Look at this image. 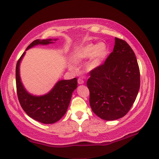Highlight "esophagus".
<instances>
[{
    "instance_id": "1",
    "label": "esophagus",
    "mask_w": 159,
    "mask_h": 159,
    "mask_svg": "<svg viewBox=\"0 0 159 159\" xmlns=\"http://www.w3.org/2000/svg\"><path fill=\"white\" fill-rule=\"evenodd\" d=\"M78 83L80 84V85L83 84L84 83V80L83 79H81V78H79V79H78Z\"/></svg>"
}]
</instances>
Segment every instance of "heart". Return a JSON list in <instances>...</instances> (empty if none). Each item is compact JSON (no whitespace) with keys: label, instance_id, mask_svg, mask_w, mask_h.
Wrapping results in <instances>:
<instances>
[{"label":"heart","instance_id":"heart-1","mask_svg":"<svg viewBox=\"0 0 159 159\" xmlns=\"http://www.w3.org/2000/svg\"><path fill=\"white\" fill-rule=\"evenodd\" d=\"M108 53V48L105 43L100 42L98 44L89 43L80 48L77 53L79 59H87L92 56L88 63V68L93 70L98 67Z\"/></svg>","mask_w":159,"mask_h":159}]
</instances>
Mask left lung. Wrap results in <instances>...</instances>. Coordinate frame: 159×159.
<instances>
[{
  "instance_id": "left-lung-1",
  "label": "left lung",
  "mask_w": 159,
  "mask_h": 159,
  "mask_svg": "<svg viewBox=\"0 0 159 159\" xmlns=\"http://www.w3.org/2000/svg\"><path fill=\"white\" fill-rule=\"evenodd\" d=\"M87 85L93 112L101 119L126 116L140 87V72L135 54L124 40L116 38L113 52L105 62L89 72Z\"/></svg>"
}]
</instances>
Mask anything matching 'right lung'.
<instances>
[{
    "instance_id": "right-lung-1",
    "label": "right lung",
    "mask_w": 159,
    "mask_h": 159,
    "mask_svg": "<svg viewBox=\"0 0 159 159\" xmlns=\"http://www.w3.org/2000/svg\"><path fill=\"white\" fill-rule=\"evenodd\" d=\"M51 39H36L30 43L26 50L38 44L51 43ZM25 54V52H24L18 59L16 67L17 95L20 105L25 113L33 120L43 124L55 123L66 113L72 94L77 87V79L59 80L48 93L42 96H33L26 92L20 77V63Z\"/></svg>"
}]
</instances>
